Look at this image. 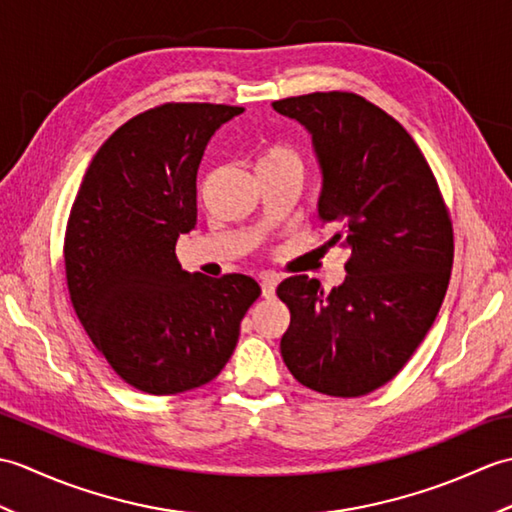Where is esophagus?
Wrapping results in <instances>:
<instances>
[{
  "label": "esophagus",
  "mask_w": 512,
  "mask_h": 512,
  "mask_svg": "<svg viewBox=\"0 0 512 512\" xmlns=\"http://www.w3.org/2000/svg\"><path fill=\"white\" fill-rule=\"evenodd\" d=\"M277 275H264L262 277V295L266 297V299H270L275 295V288H277Z\"/></svg>",
  "instance_id": "34e87169"
}]
</instances>
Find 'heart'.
<instances>
[{
    "mask_svg": "<svg viewBox=\"0 0 512 512\" xmlns=\"http://www.w3.org/2000/svg\"><path fill=\"white\" fill-rule=\"evenodd\" d=\"M279 169H299L301 171V158L292 147L288 145H268L257 158V173L262 171H279Z\"/></svg>",
    "mask_w": 512,
    "mask_h": 512,
    "instance_id": "obj_1",
    "label": "heart"
}]
</instances>
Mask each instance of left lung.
<instances>
[{
  "mask_svg": "<svg viewBox=\"0 0 512 512\" xmlns=\"http://www.w3.org/2000/svg\"><path fill=\"white\" fill-rule=\"evenodd\" d=\"M312 136L319 217L350 250L347 277L323 292L308 275L277 288L290 310L281 356L301 385L356 398L383 387L438 317L453 266V226L436 176L396 118L352 92L273 103Z\"/></svg>",
  "mask_w": 512,
  "mask_h": 512,
  "instance_id": "8db88e82",
  "label": "left lung"
}]
</instances>
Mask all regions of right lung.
<instances>
[{"label": "right lung", "mask_w": 512, "mask_h": 512, "mask_svg": "<svg viewBox=\"0 0 512 512\" xmlns=\"http://www.w3.org/2000/svg\"><path fill=\"white\" fill-rule=\"evenodd\" d=\"M244 107L165 103L96 151L63 242L72 308L114 372L145 394L189 391L222 372L262 295L253 277L182 270L176 242L198 220L195 180L211 136Z\"/></svg>", "instance_id": "obj_1"}]
</instances>
